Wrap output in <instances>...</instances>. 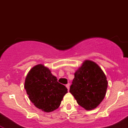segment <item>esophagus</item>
Listing matches in <instances>:
<instances>
[{"mask_svg":"<svg viewBox=\"0 0 128 128\" xmlns=\"http://www.w3.org/2000/svg\"><path fill=\"white\" fill-rule=\"evenodd\" d=\"M66 86V87H67V88L69 90V88H70V84H67Z\"/></svg>","mask_w":128,"mask_h":128,"instance_id":"esophagus-1","label":"esophagus"}]
</instances>
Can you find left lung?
<instances>
[{
	"instance_id": "obj_1",
	"label": "left lung",
	"mask_w": 128,
	"mask_h": 128,
	"mask_svg": "<svg viewBox=\"0 0 128 128\" xmlns=\"http://www.w3.org/2000/svg\"><path fill=\"white\" fill-rule=\"evenodd\" d=\"M107 84L106 77L100 67L94 62L86 60L74 73L70 92L80 106L92 110L104 99Z\"/></svg>"
}]
</instances>
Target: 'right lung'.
<instances>
[{"label":"right lung","instance_id":"1","mask_svg":"<svg viewBox=\"0 0 128 128\" xmlns=\"http://www.w3.org/2000/svg\"><path fill=\"white\" fill-rule=\"evenodd\" d=\"M24 88L35 106L47 112L56 110L67 92V88L58 82L56 77L42 64L36 66L29 72Z\"/></svg>","mask_w":128,"mask_h":128}]
</instances>
